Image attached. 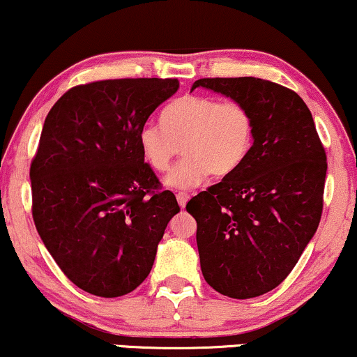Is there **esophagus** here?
<instances>
[{
	"mask_svg": "<svg viewBox=\"0 0 357 357\" xmlns=\"http://www.w3.org/2000/svg\"><path fill=\"white\" fill-rule=\"evenodd\" d=\"M188 198H190L188 193H185V192H180V193H177V202H178V205L182 206V208H185V205H187Z\"/></svg>",
	"mask_w": 357,
	"mask_h": 357,
	"instance_id": "obj_1",
	"label": "esophagus"
}]
</instances>
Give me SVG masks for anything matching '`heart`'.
Segmentation results:
<instances>
[{
	"instance_id": "heart-1",
	"label": "heart",
	"mask_w": 357,
	"mask_h": 357,
	"mask_svg": "<svg viewBox=\"0 0 357 357\" xmlns=\"http://www.w3.org/2000/svg\"><path fill=\"white\" fill-rule=\"evenodd\" d=\"M160 119L162 124L141 128L139 146L147 164L165 172L183 144L185 157L169 174V187L188 190L211 172L218 177L233 174L251 152L254 118L239 101L185 95L165 106Z\"/></svg>"
}]
</instances>
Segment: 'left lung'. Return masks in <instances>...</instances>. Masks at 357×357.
Wrapping results in <instances>:
<instances>
[{"label":"left lung","mask_w":357,"mask_h":357,"mask_svg":"<svg viewBox=\"0 0 357 357\" xmlns=\"http://www.w3.org/2000/svg\"><path fill=\"white\" fill-rule=\"evenodd\" d=\"M239 101L254 118L251 152L236 172L187 203L208 285L231 298L267 294L285 280L317 233L326 154L305 101L254 77L193 83Z\"/></svg>","instance_id":"obj_1"}]
</instances>
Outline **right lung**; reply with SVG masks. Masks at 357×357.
I'll return each mask as SVG.
<instances>
[{
  "instance_id": "1",
  "label": "right lung",
  "mask_w": 357,
  "mask_h": 357,
  "mask_svg": "<svg viewBox=\"0 0 357 357\" xmlns=\"http://www.w3.org/2000/svg\"><path fill=\"white\" fill-rule=\"evenodd\" d=\"M178 90L177 78L73 86L45 118L31 164L32 218L78 289L113 298L149 275L177 198L144 162L139 131Z\"/></svg>"
}]
</instances>
